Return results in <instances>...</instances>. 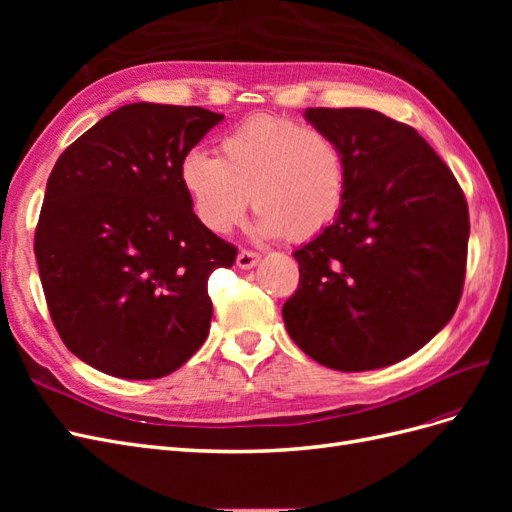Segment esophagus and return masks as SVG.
Masks as SVG:
<instances>
[{
  "instance_id": "1",
  "label": "esophagus",
  "mask_w": 512,
  "mask_h": 512,
  "mask_svg": "<svg viewBox=\"0 0 512 512\" xmlns=\"http://www.w3.org/2000/svg\"><path fill=\"white\" fill-rule=\"evenodd\" d=\"M258 260H260V254H258V252L241 250L239 256H237V267H239V269H252V267H256Z\"/></svg>"
}]
</instances>
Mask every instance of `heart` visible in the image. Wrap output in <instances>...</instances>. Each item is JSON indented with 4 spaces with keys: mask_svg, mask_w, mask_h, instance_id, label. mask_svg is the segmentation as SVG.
<instances>
[{
    "mask_svg": "<svg viewBox=\"0 0 512 512\" xmlns=\"http://www.w3.org/2000/svg\"><path fill=\"white\" fill-rule=\"evenodd\" d=\"M179 179L196 218L218 235L239 224L252 200L260 235L307 241L337 220L348 168L331 134L290 117L254 115L220 138L218 158L185 153Z\"/></svg>",
    "mask_w": 512,
    "mask_h": 512,
    "instance_id": "obj_1",
    "label": "heart"
}]
</instances>
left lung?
I'll return each mask as SVG.
<instances>
[{
  "label": "left lung",
  "instance_id": "left-lung-1",
  "mask_svg": "<svg viewBox=\"0 0 512 512\" xmlns=\"http://www.w3.org/2000/svg\"><path fill=\"white\" fill-rule=\"evenodd\" d=\"M348 168L337 220L294 252L288 335L337 371L399 363L453 318L466 280L470 215L451 168L412 126L371 108H307Z\"/></svg>",
  "mask_w": 512,
  "mask_h": 512
}]
</instances>
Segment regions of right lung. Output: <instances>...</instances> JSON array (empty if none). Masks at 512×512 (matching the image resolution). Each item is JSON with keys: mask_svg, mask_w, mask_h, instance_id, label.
<instances>
[{"mask_svg": "<svg viewBox=\"0 0 512 512\" xmlns=\"http://www.w3.org/2000/svg\"><path fill=\"white\" fill-rule=\"evenodd\" d=\"M224 119L200 106L117 108L61 153L34 237L66 348L108 376L151 380L205 344L215 269L237 247L196 218L179 164Z\"/></svg>", "mask_w": 512, "mask_h": 512, "instance_id": "1", "label": "right lung"}]
</instances>
